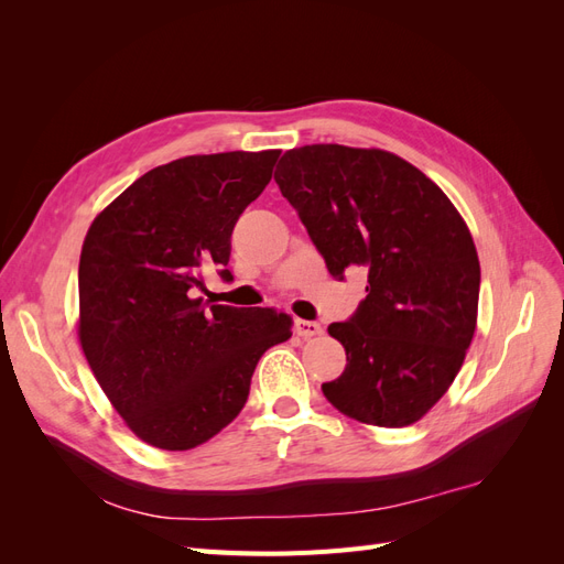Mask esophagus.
I'll list each match as a JSON object with an SVG mask.
<instances>
[{
	"label": "esophagus",
	"instance_id": "1",
	"mask_svg": "<svg viewBox=\"0 0 564 564\" xmlns=\"http://www.w3.org/2000/svg\"><path fill=\"white\" fill-rule=\"evenodd\" d=\"M294 332H296L301 338H313V336H319V334H322V327H319L317 322L296 317V319H294Z\"/></svg>",
	"mask_w": 564,
	"mask_h": 564
}]
</instances>
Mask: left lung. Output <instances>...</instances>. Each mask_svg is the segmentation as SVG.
Here are the masks:
<instances>
[{"instance_id":"8db88e82","label":"left lung","mask_w":564,"mask_h":564,"mask_svg":"<svg viewBox=\"0 0 564 564\" xmlns=\"http://www.w3.org/2000/svg\"><path fill=\"white\" fill-rule=\"evenodd\" d=\"M275 181L336 280L367 270V296L329 334L346 369L322 392L346 416L402 429L445 395L475 334L480 261L449 197L386 150L284 152Z\"/></svg>"}]
</instances>
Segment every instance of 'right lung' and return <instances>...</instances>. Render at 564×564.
<instances>
[{"label": "right lung", "mask_w": 564, "mask_h": 564, "mask_svg": "<svg viewBox=\"0 0 564 564\" xmlns=\"http://www.w3.org/2000/svg\"><path fill=\"white\" fill-rule=\"evenodd\" d=\"M280 150L191 155L133 181L91 224L79 256V344L117 414L148 445L193 449L242 412L261 355L292 317L197 299L228 270L237 218Z\"/></svg>", "instance_id": "1"}]
</instances>
